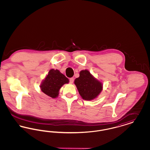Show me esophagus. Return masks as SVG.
<instances>
[{
	"instance_id": "obj_1",
	"label": "esophagus",
	"mask_w": 150,
	"mask_h": 150,
	"mask_svg": "<svg viewBox=\"0 0 150 150\" xmlns=\"http://www.w3.org/2000/svg\"><path fill=\"white\" fill-rule=\"evenodd\" d=\"M74 78H72L70 79V84H72L73 82H74Z\"/></svg>"
}]
</instances>
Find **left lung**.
Here are the masks:
<instances>
[{"instance_id":"1","label":"left lung","mask_w":150,"mask_h":150,"mask_svg":"<svg viewBox=\"0 0 150 150\" xmlns=\"http://www.w3.org/2000/svg\"><path fill=\"white\" fill-rule=\"evenodd\" d=\"M79 77L75 79L74 84L83 100H92L98 97L103 90V84L94 77L88 70L80 71Z\"/></svg>"}]
</instances>
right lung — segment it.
<instances>
[{
	"label": "right lung",
	"instance_id": "add662e5",
	"mask_svg": "<svg viewBox=\"0 0 150 150\" xmlns=\"http://www.w3.org/2000/svg\"><path fill=\"white\" fill-rule=\"evenodd\" d=\"M69 83L63 74L58 70L50 69L45 78L42 81L40 88L43 93L53 98L58 97L59 92L64 84Z\"/></svg>",
	"mask_w": 150,
	"mask_h": 150
}]
</instances>
